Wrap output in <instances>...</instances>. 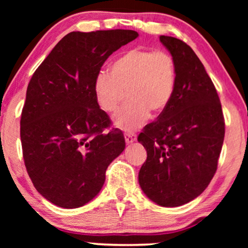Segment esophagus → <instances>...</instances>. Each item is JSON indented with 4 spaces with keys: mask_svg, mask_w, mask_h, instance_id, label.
Here are the masks:
<instances>
[{
    "mask_svg": "<svg viewBox=\"0 0 248 248\" xmlns=\"http://www.w3.org/2000/svg\"><path fill=\"white\" fill-rule=\"evenodd\" d=\"M125 137V141H126V143H133V142L137 141V135L134 133H125L124 134Z\"/></svg>",
    "mask_w": 248,
    "mask_h": 248,
    "instance_id": "esophagus-1",
    "label": "esophagus"
}]
</instances>
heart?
Segmentation results:
<instances>
[{
  "instance_id": "obj_1",
  "label": "heart",
  "mask_w": 248,
  "mask_h": 248,
  "mask_svg": "<svg viewBox=\"0 0 248 248\" xmlns=\"http://www.w3.org/2000/svg\"><path fill=\"white\" fill-rule=\"evenodd\" d=\"M176 84V65L166 50L131 49L115 61L110 74L100 72L93 90L101 109L113 113L128 94V100L115 114V126L137 131L147 123L150 110L160 113L170 103Z\"/></svg>"
}]
</instances>
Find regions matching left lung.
I'll return each mask as SVG.
<instances>
[{
	"label": "left lung",
	"mask_w": 248,
	"mask_h": 248,
	"mask_svg": "<svg viewBox=\"0 0 248 248\" xmlns=\"http://www.w3.org/2000/svg\"><path fill=\"white\" fill-rule=\"evenodd\" d=\"M176 65L170 103L138 141L147 150L139 184L151 201L179 206L201 194L211 182L225 138V120L215 84L187 44L159 37Z\"/></svg>",
	"instance_id": "left-lung-1"
}]
</instances>
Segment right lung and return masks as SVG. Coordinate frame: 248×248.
Masks as SVG:
<instances>
[{
    "label": "right lung",
    "instance_id": "obj_1",
    "mask_svg": "<svg viewBox=\"0 0 248 248\" xmlns=\"http://www.w3.org/2000/svg\"><path fill=\"white\" fill-rule=\"evenodd\" d=\"M134 30L73 31L32 74L20 121L23 160L33 186L61 208H80L100 192L106 169L125 149L121 130L100 109L93 84Z\"/></svg>",
    "mask_w": 248,
    "mask_h": 248
}]
</instances>
